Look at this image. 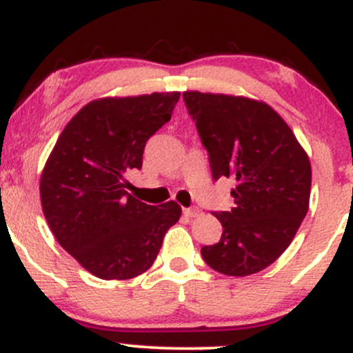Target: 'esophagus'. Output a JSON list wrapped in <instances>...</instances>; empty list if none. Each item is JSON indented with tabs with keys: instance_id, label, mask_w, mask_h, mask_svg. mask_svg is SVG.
Listing matches in <instances>:
<instances>
[{
	"instance_id": "obj_1",
	"label": "esophagus",
	"mask_w": 353,
	"mask_h": 353,
	"mask_svg": "<svg viewBox=\"0 0 353 353\" xmlns=\"http://www.w3.org/2000/svg\"><path fill=\"white\" fill-rule=\"evenodd\" d=\"M182 212H184L188 217H199L202 214V210L197 209V208H188V209L182 210Z\"/></svg>"
}]
</instances>
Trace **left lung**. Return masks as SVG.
<instances>
[{
	"instance_id": "left-lung-1",
	"label": "left lung",
	"mask_w": 353,
	"mask_h": 353,
	"mask_svg": "<svg viewBox=\"0 0 353 353\" xmlns=\"http://www.w3.org/2000/svg\"><path fill=\"white\" fill-rule=\"evenodd\" d=\"M209 156L212 179L237 181L230 212H214L221 241L201 249L217 272L244 277L289 247L309 210L312 169L294 132L272 108L241 96L182 94Z\"/></svg>"
}]
</instances>
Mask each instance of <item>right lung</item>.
<instances>
[{
  "mask_svg": "<svg viewBox=\"0 0 353 353\" xmlns=\"http://www.w3.org/2000/svg\"><path fill=\"white\" fill-rule=\"evenodd\" d=\"M181 92L92 101L56 141L39 184L43 212L61 247L104 281H124L154 264L164 234L181 217L176 202L129 196L125 174L143 168L145 143L171 119Z\"/></svg>",
  "mask_w": 353,
  "mask_h": 353,
  "instance_id": "add662e5",
  "label": "right lung"
}]
</instances>
